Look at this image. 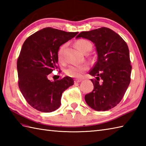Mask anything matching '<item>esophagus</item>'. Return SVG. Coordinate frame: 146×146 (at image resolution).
I'll use <instances>...</instances> for the list:
<instances>
[{"label": "esophagus", "mask_w": 146, "mask_h": 146, "mask_svg": "<svg viewBox=\"0 0 146 146\" xmlns=\"http://www.w3.org/2000/svg\"><path fill=\"white\" fill-rule=\"evenodd\" d=\"M82 82V80H80V79H76L75 80V83H80Z\"/></svg>", "instance_id": "esophagus-1"}]
</instances>
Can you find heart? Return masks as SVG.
Instances as JSON below:
<instances>
[{
    "label": "heart",
    "instance_id": "1",
    "mask_svg": "<svg viewBox=\"0 0 146 146\" xmlns=\"http://www.w3.org/2000/svg\"><path fill=\"white\" fill-rule=\"evenodd\" d=\"M76 46L80 51L84 52L85 49L88 48H92V44L88 40L86 39H79L76 42ZM66 45L64 44L61 46L58 51V60L61 62H63L64 52ZM88 66L86 64H79V65H71L66 70V73L68 76L73 77V78H80L82 76L83 72L88 70Z\"/></svg>",
    "mask_w": 146,
    "mask_h": 146
}]
</instances>
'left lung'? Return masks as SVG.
<instances>
[{"mask_svg":"<svg viewBox=\"0 0 146 146\" xmlns=\"http://www.w3.org/2000/svg\"><path fill=\"white\" fill-rule=\"evenodd\" d=\"M83 38L94 43L98 58L89 72L94 88L85 96L89 107L97 111H106L122 100L131 82L132 66L129 50L120 36L107 27L80 33Z\"/></svg>","mask_w":146,"mask_h":146,"instance_id":"left-lung-1","label":"left lung"}]
</instances>
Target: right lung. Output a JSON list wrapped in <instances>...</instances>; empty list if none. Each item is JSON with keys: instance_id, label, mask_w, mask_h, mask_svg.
<instances>
[{"instance_id": "1", "label": "right lung", "mask_w": 146, "mask_h": 146, "mask_svg": "<svg viewBox=\"0 0 146 146\" xmlns=\"http://www.w3.org/2000/svg\"><path fill=\"white\" fill-rule=\"evenodd\" d=\"M78 33L46 27L24 41L17 61L18 85L27 103L37 110L51 112L58 109L63 92L74 84L69 76L51 82L48 76L60 69L59 48Z\"/></svg>"}]
</instances>
